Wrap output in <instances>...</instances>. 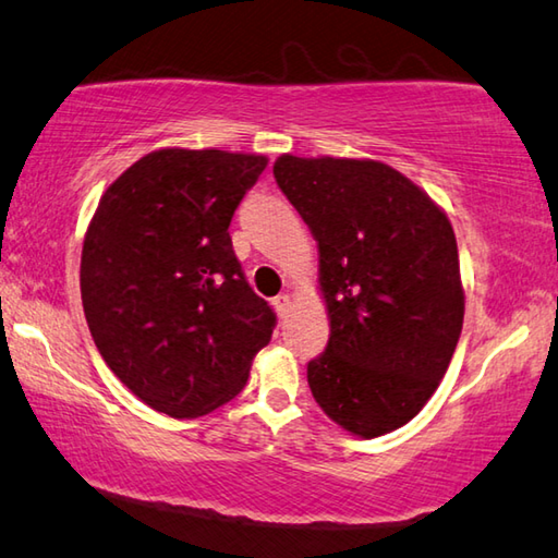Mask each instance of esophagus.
I'll use <instances>...</instances> for the list:
<instances>
[{"mask_svg": "<svg viewBox=\"0 0 558 558\" xmlns=\"http://www.w3.org/2000/svg\"><path fill=\"white\" fill-rule=\"evenodd\" d=\"M271 306L277 308V314H279V316H284V314H287V308L291 306V296H289V294H279V296H274V299H271Z\"/></svg>", "mask_w": 558, "mask_h": 558, "instance_id": "esophagus-1", "label": "esophagus"}]
</instances>
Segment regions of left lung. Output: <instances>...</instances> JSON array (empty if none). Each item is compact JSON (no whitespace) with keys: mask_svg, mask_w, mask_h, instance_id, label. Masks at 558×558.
Returning a JSON list of instances; mask_svg holds the SVG:
<instances>
[{"mask_svg":"<svg viewBox=\"0 0 558 558\" xmlns=\"http://www.w3.org/2000/svg\"><path fill=\"white\" fill-rule=\"evenodd\" d=\"M274 179L318 242L330 338L308 363L311 395L350 434L395 432L432 399L461 338L451 222L383 161L281 154Z\"/></svg>","mask_w":558,"mask_h":558,"instance_id":"8db88e82","label":"left lung"}]
</instances>
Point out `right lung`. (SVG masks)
<instances>
[{
	"mask_svg": "<svg viewBox=\"0 0 558 558\" xmlns=\"http://www.w3.org/2000/svg\"><path fill=\"white\" fill-rule=\"evenodd\" d=\"M267 156L159 149L132 163L85 232L81 294L107 367L173 418L210 414L247 385L277 326L234 257L230 220Z\"/></svg>",
	"mask_w": 558,
	"mask_h": 558,
	"instance_id": "right-lung-1",
	"label": "right lung"
}]
</instances>
